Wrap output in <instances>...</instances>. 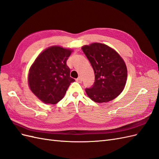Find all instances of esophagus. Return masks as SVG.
Here are the masks:
<instances>
[{
	"instance_id": "esophagus-1",
	"label": "esophagus",
	"mask_w": 159,
	"mask_h": 159,
	"mask_svg": "<svg viewBox=\"0 0 159 159\" xmlns=\"http://www.w3.org/2000/svg\"><path fill=\"white\" fill-rule=\"evenodd\" d=\"M76 82L79 83H82V81H83V79H82V78H81V77H79L78 79H76Z\"/></svg>"
}]
</instances>
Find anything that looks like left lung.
<instances>
[{"label":"left lung","instance_id":"left-lung-1","mask_svg":"<svg viewBox=\"0 0 159 159\" xmlns=\"http://www.w3.org/2000/svg\"><path fill=\"white\" fill-rule=\"evenodd\" d=\"M95 72V83L86 89L87 95L96 103H106L120 95L127 81L128 70L124 59L106 44L92 43L82 48Z\"/></svg>","mask_w":159,"mask_h":159}]
</instances>
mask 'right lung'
Returning a JSON list of instances; mask_svg holds the SVG:
<instances>
[{"label":"right lung","instance_id":"obj_1","mask_svg":"<svg viewBox=\"0 0 159 159\" xmlns=\"http://www.w3.org/2000/svg\"><path fill=\"white\" fill-rule=\"evenodd\" d=\"M71 49L52 46L38 56L29 70L28 85L31 92L46 104H56L62 99L75 80L70 76L66 64Z\"/></svg>","mask_w":159,"mask_h":159}]
</instances>
